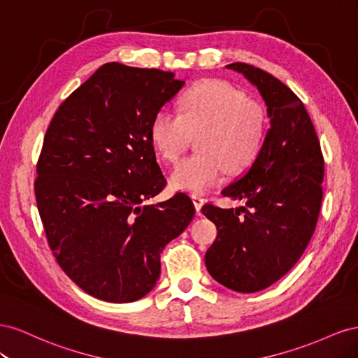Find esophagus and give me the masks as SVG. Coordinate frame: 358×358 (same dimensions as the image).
I'll use <instances>...</instances> for the list:
<instances>
[{"label": "esophagus", "mask_w": 358, "mask_h": 358, "mask_svg": "<svg viewBox=\"0 0 358 358\" xmlns=\"http://www.w3.org/2000/svg\"><path fill=\"white\" fill-rule=\"evenodd\" d=\"M191 199H192V201H194V206H196V210H197V213L200 215V210H201L203 204H204V196H203V194L194 192L192 196H191Z\"/></svg>", "instance_id": "esophagus-1"}]
</instances>
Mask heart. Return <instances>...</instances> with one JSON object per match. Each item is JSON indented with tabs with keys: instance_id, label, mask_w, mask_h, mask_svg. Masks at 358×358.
I'll list each match as a JSON object with an SVG mask.
<instances>
[{
	"instance_id": "heart-1",
	"label": "heart",
	"mask_w": 358,
	"mask_h": 358,
	"mask_svg": "<svg viewBox=\"0 0 358 358\" xmlns=\"http://www.w3.org/2000/svg\"><path fill=\"white\" fill-rule=\"evenodd\" d=\"M201 129V152L180 159L171 171L170 180L178 189L201 194L220 183L227 169L234 175L246 171L263 152L266 115L233 85L204 80L183 92L180 113L162 107L154 115L149 137L162 158L176 161L191 134Z\"/></svg>"
}]
</instances>
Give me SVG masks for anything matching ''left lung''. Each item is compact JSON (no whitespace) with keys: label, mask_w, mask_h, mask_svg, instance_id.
Listing matches in <instances>:
<instances>
[{"label":"left lung","mask_w":358,"mask_h":358,"mask_svg":"<svg viewBox=\"0 0 358 358\" xmlns=\"http://www.w3.org/2000/svg\"><path fill=\"white\" fill-rule=\"evenodd\" d=\"M257 86L270 128L258 159L222 196L243 200L237 209L204 204L218 236L206 252L210 276L237 292L262 291L294 266L315 231L322 200L324 158L310 117L272 74L245 62L227 66Z\"/></svg>","instance_id":"left-lung-1"}]
</instances>
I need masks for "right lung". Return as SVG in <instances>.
<instances>
[{
	"instance_id": "add662e5",
	"label": "right lung",
	"mask_w": 358,
	"mask_h": 358,
	"mask_svg": "<svg viewBox=\"0 0 358 358\" xmlns=\"http://www.w3.org/2000/svg\"><path fill=\"white\" fill-rule=\"evenodd\" d=\"M157 69L104 64L53 115L34 182L50 251L73 282L112 303L142 299L157 284L164 246L192 221L166 187L149 137L154 115L183 86Z\"/></svg>"
}]
</instances>
